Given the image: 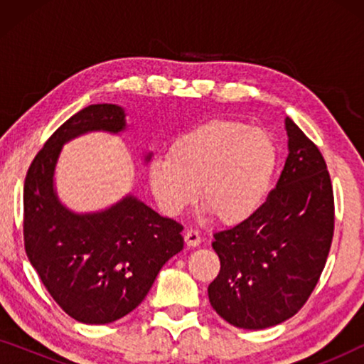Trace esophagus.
<instances>
[{"label":"esophagus","instance_id":"34e87169","mask_svg":"<svg viewBox=\"0 0 364 364\" xmlns=\"http://www.w3.org/2000/svg\"><path fill=\"white\" fill-rule=\"evenodd\" d=\"M186 243L188 247H198L202 243L200 232L196 230V228H188L186 232Z\"/></svg>","mask_w":364,"mask_h":364}]
</instances>
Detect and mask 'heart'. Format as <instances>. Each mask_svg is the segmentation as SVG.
<instances>
[{
  "label": "heart",
  "instance_id": "heart-1",
  "mask_svg": "<svg viewBox=\"0 0 364 364\" xmlns=\"http://www.w3.org/2000/svg\"><path fill=\"white\" fill-rule=\"evenodd\" d=\"M278 149L270 134L230 119H210L173 139L167 159L149 164L152 193L168 215L198 197L223 223L252 217L272 191Z\"/></svg>",
  "mask_w": 364,
  "mask_h": 364
}]
</instances>
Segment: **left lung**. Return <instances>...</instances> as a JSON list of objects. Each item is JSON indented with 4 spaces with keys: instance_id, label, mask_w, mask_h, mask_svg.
<instances>
[{
    "instance_id": "1",
    "label": "left lung",
    "mask_w": 364,
    "mask_h": 364,
    "mask_svg": "<svg viewBox=\"0 0 364 364\" xmlns=\"http://www.w3.org/2000/svg\"><path fill=\"white\" fill-rule=\"evenodd\" d=\"M288 157L252 217L213 233L220 272L208 300L237 328L262 330L296 315L315 290L335 232V197L315 142L285 119Z\"/></svg>"
}]
</instances>
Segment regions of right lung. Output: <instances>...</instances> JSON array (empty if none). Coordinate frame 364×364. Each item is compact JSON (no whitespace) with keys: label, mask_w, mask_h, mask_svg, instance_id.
<instances>
[{"label":"right lung","mask_w":364,"mask_h":364,"mask_svg":"<svg viewBox=\"0 0 364 364\" xmlns=\"http://www.w3.org/2000/svg\"><path fill=\"white\" fill-rule=\"evenodd\" d=\"M124 127L116 104L84 107L48 139L24 181L26 255L53 300L87 325L112 323L141 305L164 263L183 248L181 223L132 196L86 215L58 200L53 176L63 144L89 131L117 134Z\"/></svg>","instance_id":"right-lung-1"}]
</instances>
